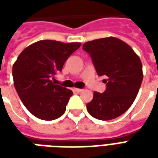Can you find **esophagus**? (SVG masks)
Wrapping results in <instances>:
<instances>
[{"instance_id": "34e87169", "label": "esophagus", "mask_w": 158, "mask_h": 158, "mask_svg": "<svg viewBox=\"0 0 158 158\" xmlns=\"http://www.w3.org/2000/svg\"><path fill=\"white\" fill-rule=\"evenodd\" d=\"M73 90L74 92L79 93V92H81V91H82L83 89H78V88H73Z\"/></svg>"}]
</instances>
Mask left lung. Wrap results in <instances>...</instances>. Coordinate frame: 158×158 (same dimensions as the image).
Listing matches in <instances>:
<instances>
[{
    "label": "left lung",
    "mask_w": 158,
    "mask_h": 158,
    "mask_svg": "<svg viewBox=\"0 0 158 158\" xmlns=\"http://www.w3.org/2000/svg\"><path fill=\"white\" fill-rule=\"evenodd\" d=\"M91 56L99 76H106V89L94 91L87 106L95 118L111 120L124 113L131 106L143 79L139 56L127 43L115 37L94 40L83 45Z\"/></svg>",
    "instance_id": "left-lung-1"
}]
</instances>
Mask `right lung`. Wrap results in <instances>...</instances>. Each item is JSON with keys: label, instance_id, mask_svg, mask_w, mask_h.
<instances>
[{"label": "right lung", "instance_id": "obj_1", "mask_svg": "<svg viewBox=\"0 0 158 158\" xmlns=\"http://www.w3.org/2000/svg\"><path fill=\"white\" fill-rule=\"evenodd\" d=\"M81 43L40 40L23 51L12 67L13 83L27 109L42 120H54L65 113L71 89L55 85L52 76Z\"/></svg>", "mask_w": 158, "mask_h": 158}]
</instances>
